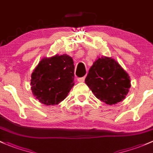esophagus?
Masks as SVG:
<instances>
[{"label": "esophagus", "instance_id": "esophagus-1", "mask_svg": "<svg viewBox=\"0 0 153 153\" xmlns=\"http://www.w3.org/2000/svg\"><path fill=\"white\" fill-rule=\"evenodd\" d=\"M85 81V77H82V78H78V81L80 82V83H83Z\"/></svg>", "mask_w": 153, "mask_h": 153}]
</instances>
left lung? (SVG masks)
<instances>
[{"label": "left lung", "instance_id": "8db88e82", "mask_svg": "<svg viewBox=\"0 0 153 153\" xmlns=\"http://www.w3.org/2000/svg\"><path fill=\"white\" fill-rule=\"evenodd\" d=\"M85 83L100 100L108 105L123 101L129 91L128 73L114 59L99 58L89 69Z\"/></svg>", "mask_w": 153, "mask_h": 153}]
</instances>
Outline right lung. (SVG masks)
Wrapping results in <instances>:
<instances>
[{"label":"right lung","instance_id":"add662e5","mask_svg":"<svg viewBox=\"0 0 153 153\" xmlns=\"http://www.w3.org/2000/svg\"><path fill=\"white\" fill-rule=\"evenodd\" d=\"M74 62L68 55L45 58L31 74V90L40 102L57 105L63 101L74 86Z\"/></svg>","mask_w":153,"mask_h":153}]
</instances>
